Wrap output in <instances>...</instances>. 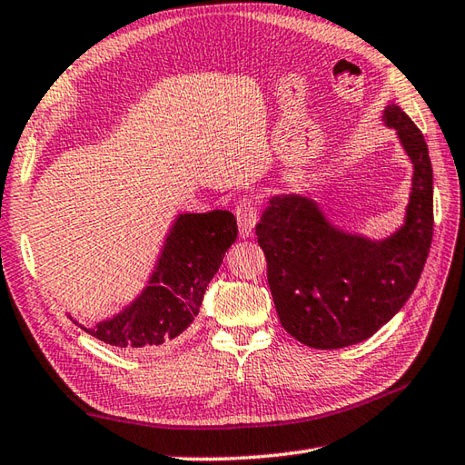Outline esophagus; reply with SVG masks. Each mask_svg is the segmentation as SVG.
<instances>
[{
	"label": "esophagus",
	"instance_id": "34e87169",
	"mask_svg": "<svg viewBox=\"0 0 465 465\" xmlns=\"http://www.w3.org/2000/svg\"><path fill=\"white\" fill-rule=\"evenodd\" d=\"M235 218H237V225H240V235L243 237H252L255 222H257V210L253 206L252 200H242L237 203L235 208Z\"/></svg>",
	"mask_w": 465,
	"mask_h": 465
}]
</instances>
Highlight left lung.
Segmentation results:
<instances>
[{
  "label": "left lung",
  "mask_w": 465,
  "mask_h": 465,
  "mask_svg": "<svg viewBox=\"0 0 465 465\" xmlns=\"http://www.w3.org/2000/svg\"><path fill=\"white\" fill-rule=\"evenodd\" d=\"M412 162L404 223L384 240L332 225L303 193L269 200L255 225L283 329L311 349L362 342L404 307L422 275L434 233V176L420 128L398 104L382 113Z\"/></svg>",
  "instance_id": "1"
}]
</instances>
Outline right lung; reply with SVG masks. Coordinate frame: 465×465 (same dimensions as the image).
<instances>
[{"label": "right lung", "mask_w": 465, "mask_h": 465, "mask_svg": "<svg viewBox=\"0 0 465 465\" xmlns=\"http://www.w3.org/2000/svg\"><path fill=\"white\" fill-rule=\"evenodd\" d=\"M235 237L237 223L232 212L180 213L143 293L94 327L74 322L94 339L128 352L170 347L200 312L208 283Z\"/></svg>", "instance_id": "1"}]
</instances>
